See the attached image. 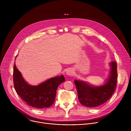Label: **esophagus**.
I'll use <instances>...</instances> for the list:
<instances>
[{
	"label": "esophagus",
	"mask_w": 131,
	"mask_h": 131,
	"mask_svg": "<svg viewBox=\"0 0 131 131\" xmlns=\"http://www.w3.org/2000/svg\"><path fill=\"white\" fill-rule=\"evenodd\" d=\"M73 73V70L72 68H69L66 71V74L68 76H71Z\"/></svg>",
	"instance_id": "esophagus-1"
}]
</instances>
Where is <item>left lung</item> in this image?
<instances>
[{
  "mask_svg": "<svg viewBox=\"0 0 131 131\" xmlns=\"http://www.w3.org/2000/svg\"><path fill=\"white\" fill-rule=\"evenodd\" d=\"M108 78L103 85L93 86L87 82L74 80L78 100L83 106L95 107L106 102L113 94L117 82V65L116 62L109 63Z\"/></svg>",
  "mask_w": 131,
  "mask_h": 131,
  "instance_id": "8db88e82",
  "label": "left lung"
}]
</instances>
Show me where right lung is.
<instances>
[{"mask_svg":"<svg viewBox=\"0 0 131 131\" xmlns=\"http://www.w3.org/2000/svg\"><path fill=\"white\" fill-rule=\"evenodd\" d=\"M13 75L14 86L17 94L27 104L37 108L50 107L54 102L59 85L65 81L64 76L62 74L37 85H30L25 80L15 63Z\"/></svg>","mask_w":131,"mask_h":131,"instance_id":"add662e5","label":"right lung"}]
</instances>
